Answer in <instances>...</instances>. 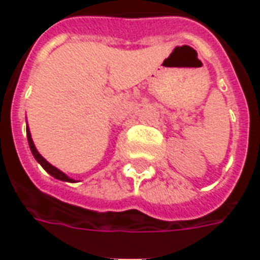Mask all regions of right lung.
I'll use <instances>...</instances> for the list:
<instances>
[{
    "label": "right lung",
    "mask_w": 260,
    "mask_h": 260,
    "mask_svg": "<svg viewBox=\"0 0 260 260\" xmlns=\"http://www.w3.org/2000/svg\"><path fill=\"white\" fill-rule=\"evenodd\" d=\"M26 135H27V142H29V146H30V150L31 153H33V156H35V158L37 160V163H40V166H42L43 169L47 171L48 174L53 175L54 178H57V180H61V181H68V182H75L72 178H69L68 175H65L62 171H59L57 167H54V166H51V164L48 163L46 158L43 157L40 153L37 152L36 146H35V143H33V139H31V135H30V131H29V128H26Z\"/></svg>",
    "instance_id": "add662e5"
}]
</instances>
